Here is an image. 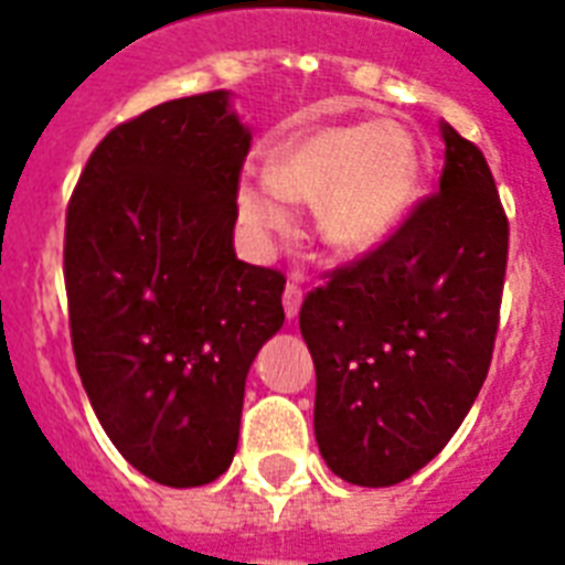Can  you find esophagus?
<instances>
[{
    "label": "esophagus",
    "instance_id": "obj_1",
    "mask_svg": "<svg viewBox=\"0 0 565 565\" xmlns=\"http://www.w3.org/2000/svg\"><path fill=\"white\" fill-rule=\"evenodd\" d=\"M299 308H301V284L290 281L287 287H284V313H287V319L299 317Z\"/></svg>",
    "mask_w": 565,
    "mask_h": 565
}]
</instances>
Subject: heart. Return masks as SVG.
Instances as JSON below:
<instances>
[{"instance_id":"b5f03b06","label":"heart","mask_w":565,"mask_h":565,"mask_svg":"<svg viewBox=\"0 0 565 565\" xmlns=\"http://www.w3.org/2000/svg\"><path fill=\"white\" fill-rule=\"evenodd\" d=\"M422 193V158L393 119L326 126L275 146L243 175L237 213L260 246L296 228L292 202H317V228L343 255H370L402 231Z\"/></svg>"}]
</instances>
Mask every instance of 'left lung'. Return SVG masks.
<instances>
[{"label": "left lung", "mask_w": 565, "mask_h": 565, "mask_svg": "<svg viewBox=\"0 0 565 565\" xmlns=\"http://www.w3.org/2000/svg\"><path fill=\"white\" fill-rule=\"evenodd\" d=\"M439 135V193L386 246L337 269L299 313L317 366L319 455L358 487H393L434 460L492 361L508 216L481 149L448 122Z\"/></svg>", "instance_id": "1"}]
</instances>
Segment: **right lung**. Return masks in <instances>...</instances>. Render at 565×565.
<instances>
[{
    "label": "right lung",
    "mask_w": 565,
    "mask_h": 565,
    "mask_svg": "<svg viewBox=\"0 0 565 565\" xmlns=\"http://www.w3.org/2000/svg\"><path fill=\"white\" fill-rule=\"evenodd\" d=\"M252 131L228 90L110 131L66 211L75 366L117 451L163 487L234 460L246 375L284 326V275L234 252Z\"/></svg>",
    "instance_id": "1"
}]
</instances>
